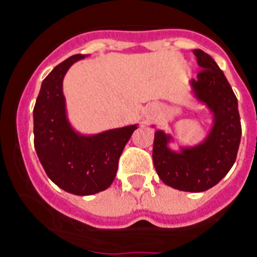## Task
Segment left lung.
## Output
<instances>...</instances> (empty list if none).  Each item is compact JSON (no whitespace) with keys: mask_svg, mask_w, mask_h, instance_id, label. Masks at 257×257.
<instances>
[{"mask_svg":"<svg viewBox=\"0 0 257 257\" xmlns=\"http://www.w3.org/2000/svg\"><path fill=\"white\" fill-rule=\"evenodd\" d=\"M197 59V79L191 85L196 98L213 112L212 131L205 141L193 148L172 152L167 146L169 135L157 131L153 145L155 171L165 184L185 192H204L214 187L235 163L242 125L238 99L225 74L214 60L201 49H195Z\"/></svg>","mask_w":257,"mask_h":257,"instance_id":"1","label":"left lung"}]
</instances>
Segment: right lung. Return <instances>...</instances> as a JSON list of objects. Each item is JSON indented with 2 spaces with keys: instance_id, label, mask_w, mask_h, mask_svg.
<instances>
[{
  "instance_id": "1",
  "label": "right lung",
  "mask_w": 257,
  "mask_h": 257,
  "mask_svg": "<svg viewBox=\"0 0 257 257\" xmlns=\"http://www.w3.org/2000/svg\"><path fill=\"white\" fill-rule=\"evenodd\" d=\"M85 55H74L56 66L42 83L34 107V145L45 174L64 191L88 196L112 184L118 159L137 125L82 136L70 126L62 94L68 69Z\"/></svg>"
}]
</instances>
